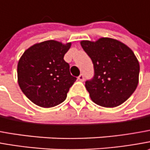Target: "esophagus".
I'll return each instance as SVG.
<instances>
[{"instance_id":"34e87169","label":"esophagus","mask_w":150,"mask_h":150,"mask_svg":"<svg viewBox=\"0 0 150 150\" xmlns=\"http://www.w3.org/2000/svg\"><path fill=\"white\" fill-rule=\"evenodd\" d=\"M78 80H80V81H84V80H85L84 75H83V74H80V75H79V77H78Z\"/></svg>"}]
</instances>
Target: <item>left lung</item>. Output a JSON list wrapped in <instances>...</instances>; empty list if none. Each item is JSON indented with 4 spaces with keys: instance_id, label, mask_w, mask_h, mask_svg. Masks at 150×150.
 Wrapping results in <instances>:
<instances>
[{
    "instance_id": "8db88e82",
    "label": "left lung",
    "mask_w": 150,
    "mask_h": 150,
    "mask_svg": "<svg viewBox=\"0 0 150 150\" xmlns=\"http://www.w3.org/2000/svg\"><path fill=\"white\" fill-rule=\"evenodd\" d=\"M80 45L94 64L95 75L85 82L92 101L106 108L122 105L139 84V63L133 50L121 41L108 37L81 40Z\"/></svg>"
}]
</instances>
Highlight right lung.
I'll use <instances>...</instances> for the list:
<instances>
[{"label": "right lung", "instance_id": "obj_1", "mask_svg": "<svg viewBox=\"0 0 150 150\" xmlns=\"http://www.w3.org/2000/svg\"><path fill=\"white\" fill-rule=\"evenodd\" d=\"M71 43L54 40L31 45L20 58L17 79L25 96L36 105L50 108L66 99L76 78L64 59Z\"/></svg>", "mask_w": 150, "mask_h": 150}]
</instances>
